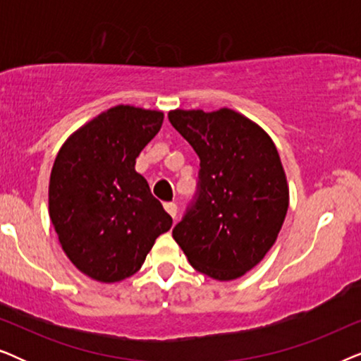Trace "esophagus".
<instances>
[{
	"label": "esophagus",
	"mask_w": 361,
	"mask_h": 361,
	"mask_svg": "<svg viewBox=\"0 0 361 361\" xmlns=\"http://www.w3.org/2000/svg\"><path fill=\"white\" fill-rule=\"evenodd\" d=\"M164 209L167 214H169L172 219H176L177 215V204H174V202H167V204H164Z\"/></svg>",
	"instance_id": "obj_1"
}]
</instances>
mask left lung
Masks as SVG:
<instances>
[{
	"mask_svg": "<svg viewBox=\"0 0 361 361\" xmlns=\"http://www.w3.org/2000/svg\"><path fill=\"white\" fill-rule=\"evenodd\" d=\"M171 125L200 159L197 192L172 236L197 271L231 281L274 245L289 189L274 142L230 108L169 111Z\"/></svg>",
	"mask_w": 361,
	"mask_h": 361,
	"instance_id": "left-lung-1",
	"label": "left lung"
}]
</instances>
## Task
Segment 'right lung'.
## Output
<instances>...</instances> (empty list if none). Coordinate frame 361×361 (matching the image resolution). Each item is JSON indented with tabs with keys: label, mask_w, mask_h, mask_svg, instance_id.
Segmentation results:
<instances>
[{
	"label": "right lung",
	"mask_w": 361,
	"mask_h": 361,
	"mask_svg": "<svg viewBox=\"0 0 361 361\" xmlns=\"http://www.w3.org/2000/svg\"><path fill=\"white\" fill-rule=\"evenodd\" d=\"M164 113L118 105L77 130L59 151L49 182V215L78 271L116 283L140 271L172 219L135 171Z\"/></svg>",
	"instance_id": "1"
}]
</instances>
